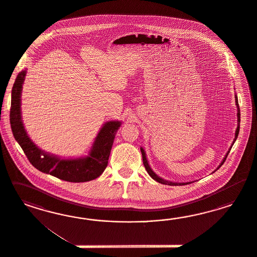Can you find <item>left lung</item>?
<instances>
[{"mask_svg":"<svg viewBox=\"0 0 257 257\" xmlns=\"http://www.w3.org/2000/svg\"><path fill=\"white\" fill-rule=\"evenodd\" d=\"M235 103H236V105H237V117H238L237 121H238V125H237L236 131H235V137H234V140H233L232 146H233V143H234V141H235L236 139H237V136H238V133H239V123H240V109H239V106H238V101H237V97H236V96H235ZM232 146H231L230 150L227 152L225 157L223 158L222 162H221V164L218 166V168L217 169V170H218V169H219V168H220V167L223 165V163L225 162L226 158H227V156H228V154L230 153V151H231V149H232ZM140 151H141V155H142L143 165H144V167H145L146 171H147V172H148L149 175H150V176H151L153 179L156 180V182H158V183H161V184H163V185H169V186H185V185L191 184V182H188V183H172V182H168V181H166V180H163L162 178L158 177V176L156 175V173H155L154 171H152V169L150 168L148 161H147V158H146V156H145V152H144V150H143L142 148H140Z\"/></svg>","mask_w":257,"mask_h":257,"instance_id":"obj_1","label":"left lung"}]
</instances>
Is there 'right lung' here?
<instances>
[{
  "instance_id": "right-lung-1",
  "label": "right lung",
  "mask_w": 257,
  "mask_h": 257,
  "mask_svg": "<svg viewBox=\"0 0 257 257\" xmlns=\"http://www.w3.org/2000/svg\"><path fill=\"white\" fill-rule=\"evenodd\" d=\"M26 71L18 74L12 89L10 124L15 140L30 163L39 171L59 179L82 183L99 177L107 167L115 135L120 126L118 121H109L102 126L94 142L89 156L80 159H60L40 151L28 138L21 116V93Z\"/></svg>"
}]
</instances>
